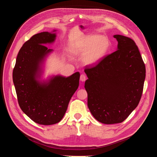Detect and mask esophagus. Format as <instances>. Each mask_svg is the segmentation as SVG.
<instances>
[{"label": "esophagus", "instance_id": "obj_1", "mask_svg": "<svg viewBox=\"0 0 157 157\" xmlns=\"http://www.w3.org/2000/svg\"><path fill=\"white\" fill-rule=\"evenodd\" d=\"M80 80H81V81H82V82L85 81L86 80V75H84V74H82V75H81V76H80Z\"/></svg>", "mask_w": 157, "mask_h": 157}]
</instances>
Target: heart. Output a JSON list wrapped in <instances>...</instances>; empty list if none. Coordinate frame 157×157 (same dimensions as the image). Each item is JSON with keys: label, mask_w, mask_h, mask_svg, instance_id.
<instances>
[{"label": "heart", "mask_w": 157, "mask_h": 157, "mask_svg": "<svg viewBox=\"0 0 157 157\" xmlns=\"http://www.w3.org/2000/svg\"><path fill=\"white\" fill-rule=\"evenodd\" d=\"M109 45L107 38L101 35H91L76 43L74 50L76 53L84 54L82 59L85 64L91 65L98 63L105 55Z\"/></svg>", "instance_id": "b5f03b06"}]
</instances>
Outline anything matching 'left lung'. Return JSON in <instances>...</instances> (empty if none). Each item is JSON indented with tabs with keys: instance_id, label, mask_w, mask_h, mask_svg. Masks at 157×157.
<instances>
[{
	"instance_id": "8db88e82",
	"label": "left lung",
	"mask_w": 157,
	"mask_h": 157,
	"mask_svg": "<svg viewBox=\"0 0 157 157\" xmlns=\"http://www.w3.org/2000/svg\"><path fill=\"white\" fill-rule=\"evenodd\" d=\"M114 37L118 50L84 69L89 109L105 124L121 123L128 117L140 102L145 79V63L135 41L121 35Z\"/></svg>"
}]
</instances>
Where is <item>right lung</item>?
<instances>
[{
  "label": "right lung",
  "mask_w": 157,
  "mask_h": 157,
  "mask_svg": "<svg viewBox=\"0 0 157 157\" xmlns=\"http://www.w3.org/2000/svg\"><path fill=\"white\" fill-rule=\"evenodd\" d=\"M55 33H37L20 48L13 70V81L21 110L33 122L52 125L63 117L69 102L79 86L80 74L69 77L56 76L48 82L36 79L40 64L52 50L44 45L54 41Z\"/></svg>",
  "instance_id": "1"
}]
</instances>
